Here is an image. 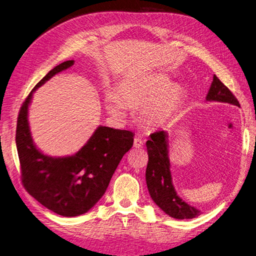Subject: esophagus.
<instances>
[{
	"label": "esophagus",
	"instance_id": "esophagus-1",
	"mask_svg": "<svg viewBox=\"0 0 256 256\" xmlns=\"http://www.w3.org/2000/svg\"><path fill=\"white\" fill-rule=\"evenodd\" d=\"M134 146L136 148H142L144 146V140L141 139L140 137H135V139H134Z\"/></svg>",
	"mask_w": 256,
	"mask_h": 256
}]
</instances>
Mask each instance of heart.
I'll use <instances>...</instances> for the list:
<instances>
[{
	"label": "heart",
	"mask_w": 256,
	"mask_h": 256,
	"mask_svg": "<svg viewBox=\"0 0 256 256\" xmlns=\"http://www.w3.org/2000/svg\"><path fill=\"white\" fill-rule=\"evenodd\" d=\"M118 96L128 106H141L140 120L146 126H155L164 124L180 108L184 90L178 85H173L166 76L156 74L144 80L123 82L118 88ZM112 94L106 98V106L112 115H124L126 108Z\"/></svg>",
	"instance_id": "b5f03b06"
}]
</instances>
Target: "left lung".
Here are the masks:
<instances>
[{"label":"left lung","instance_id":"1","mask_svg":"<svg viewBox=\"0 0 256 256\" xmlns=\"http://www.w3.org/2000/svg\"><path fill=\"white\" fill-rule=\"evenodd\" d=\"M206 101H217L240 106L238 100L232 92L214 74L211 88L208 92ZM146 141L148 162L146 171V179L148 193L154 202L166 214L176 220L194 218L202 212L188 204L175 191L170 171L168 133L158 130L150 135Z\"/></svg>","mask_w":256,"mask_h":256}]
</instances>
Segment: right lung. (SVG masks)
Listing matches in <instances>:
<instances>
[{
	"label": "right lung",
	"instance_id": "right-lung-1",
	"mask_svg": "<svg viewBox=\"0 0 256 256\" xmlns=\"http://www.w3.org/2000/svg\"><path fill=\"white\" fill-rule=\"evenodd\" d=\"M72 65L74 60L56 65L32 88L18 112L16 134L26 191L47 209L65 217L86 213L99 202L120 160L134 144L130 130L100 126L74 155L50 157L36 148L28 123L32 94L56 74Z\"/></svg>",
	"mask_w": 256,
	"mask_h": 256
}]
</instances>
